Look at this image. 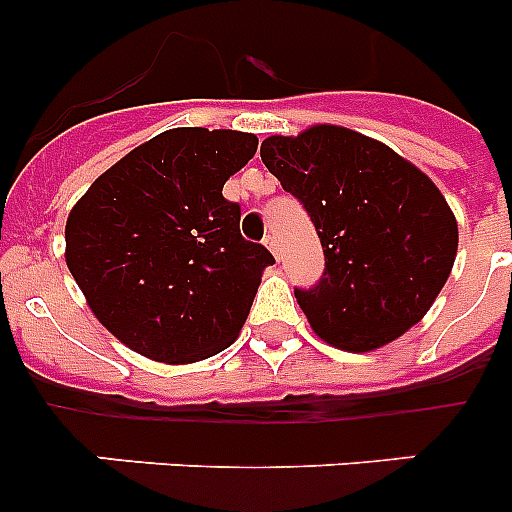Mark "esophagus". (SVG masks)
I'll return each mask as SVG.
<instances>
[{
  "mask_svg": "<svg viewBox=\"0 0 512 512\" xmlns=\"http://www.w3.org/2000/svg\"><path fill=\"white\" fill-rule=\"evenodd\" d=\"M264 243H266V248H269V251L274 253V256H277V259H279V241H277V235H266Z\"/></svg>",
  "mask_w": 512,
  "mask_h": 512,
  "instance_id": "34e87169",
  "label": "esophagus"
}]
</instances>
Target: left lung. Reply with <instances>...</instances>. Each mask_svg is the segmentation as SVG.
Here are the masks:
<instances>
[{"label":"left lung","mask_w":512,"mask_h":512,"mask_svg":"<svg viewBox=\"0 0 512 512\" xmlns=\"http://www.w3.org/2000/svg\"><path fill=\"white\" fill-rule=\"evenodd\" d=\"M261 161L318 230L325 271L295 289L312 330L374 351L423 318L451 274L459 228L436 184L379 140L338 125L271 135Z\"/></svg>","instance_id":"1"}]
</instances>
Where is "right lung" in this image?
<instances>
[{
	"instance_id": "obj_1",
	"label": "right lung",
	"mask_w": 512,
	"mask_h": 512,
	"mask_svg": "<svg viewBox=\"0 0 512 512\" xmlns=\"http://www.w3.org/2000/svg\"><path fill=\"white\" fill-rule=\"evenodd\" d=\"M238 130L174 128L104 171L66 220V264L99 323L184 364L238 338L274 256L241 235L223 187L256 153Z\"/></svg>"
}]
</instances>
